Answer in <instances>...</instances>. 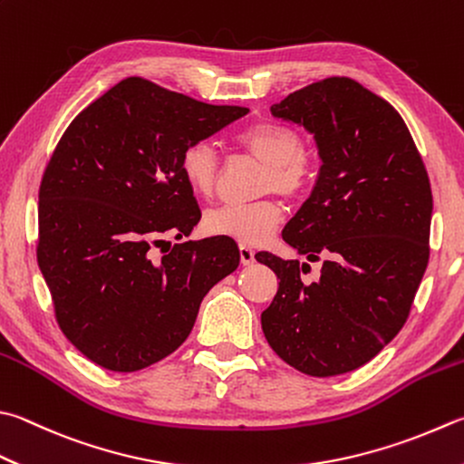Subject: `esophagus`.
I'll list each match as a JSON object with an SVG mask.
<instances>
[{
  "mask_svg": "<svg viewBox=\"0 0 464 464\" xmlns=\"http://www.w3.org/2000/svg\"><path fill=\"white\" fill-rule=\"evenodd\" d=\"M240 262H242V266H248L255 262V250L246 246V244H240Z\"/></svg>",
  "mask_w": 464,
  "mask_h": 464,
  "instance_id": "1",
  "label": "esophagus"
}]
</instances>
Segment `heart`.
I'll return each instance as SVG.
<instances>
[{
  "mask_svg": "<svg viewBox=\"0 0 464 464\" xmlns=\"http://www.w3.org/2000/svg\"><path fill=\"white\" fill-rule=\"evenodd\" d=\"M238 143L255 160L266 165L262 191H275L283 198L303 194L311 178V163L304 155V141L295 129L278 123H256L238 137ZM181 176L188 188L199 198L212 196L220 155L214 143L194 141L181 153ZM283 220V212L275 202L250 206H220L206 212L204 226L209 234L226 236L242 244H260L273 234Z\"/></svg>",
  "mask_w": 464,
  "mask_h": 464,
  "instance_id": "1",
  "label": "heart"
}]
</instances>
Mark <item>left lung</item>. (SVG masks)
Segmentation results:
<instances>
[{
	"label": "left lung",
	"instance_id": "1",
	"mask_svg": "<svg viewBox=\"0 0 464 464\" xmlns=\"http://www.w3.org/2000/svg\"><path fill=\"white\" fill-rule=\"evenodd\" d=\"M270 115L317 145V181L283 240L311 262L325 260L309 283L301 278L307 262L258 252L281 281L262 331L295 370L353 372L398 335L412 307L428 265L430 181L400 112L352 78L295 91Z\"/></svg>",
	"mask_w": 464,
	"mask_h": 464
}]
</instances>
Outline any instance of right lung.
I'll use <instances>...</instances> for the list:
<instances>
[{
  "label": "right lung",
  "instance_id": "obj_1",
  "mask_svg": "<svg viewBox=\"0 0 464 464\" xmlns=\"http://www.w3.org/2000/svg\"><path fill=\"white\" fill-rule=\"evenodd\" d=\"M244 115L125 78L64 130L40 186L38 265L63 334L101 368L137 372L176 352L209 288L238 268L226 236L161 258L153 246L202 218L183 150Z\"/></svg>",
  "mask_w": 464,
  "mask_h": 464
}]
</instances>
